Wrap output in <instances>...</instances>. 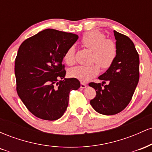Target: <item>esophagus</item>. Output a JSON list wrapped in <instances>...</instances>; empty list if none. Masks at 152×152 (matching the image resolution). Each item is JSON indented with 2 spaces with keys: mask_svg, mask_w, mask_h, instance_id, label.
Returning a JSON list of instances; mask_svg holds the SVG:
<instances>
[{
  "mask_svg": "<svg viewBox=\"0 0 152 152\" xmlns=\"http://www.w3.org/2000/svg\"><path fill=\"white\" fill-rule=\"evenodd\" d=\"M86 87V85L83 83H81V88H85Z\"/></svg>",
  "mask_w": 152,
  "mask_h": 152,
  "instance_id": "esophagus-1",
  "label": "esophagus"
}]
</instances>
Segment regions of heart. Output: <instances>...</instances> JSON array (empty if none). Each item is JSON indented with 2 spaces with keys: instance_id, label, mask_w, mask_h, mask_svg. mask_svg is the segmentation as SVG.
Wrapping results in <instances>:
<instances>
[{
  "instance_id": "obj_1",
  "label": "heart",
  "mask_w": 152,
  "mask_h": 152,
  "mask_svg": "<svg viewBox=\"0 0 152 152\" xmlns=\"http://www.w3.org/2000/svg\"><path fill=\"white\" fill-rule=\"evenodd\" d=\"M82 46L93 51L92 62L89 66H77L69 71L71 77L82 82H87L96 76L100 72V65L103 69L111 66L116 59L117 48L116 43L111 38H106V36L100 31L94 30L83 34L81 39ZM74 46H70L64 55V61L67 65H73L76 61Z\"/></svg>"
}]
</instances>
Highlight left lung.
Returning a JSON list of instances; mask_svg holds the SVG:
<instances>
[{"label":"left lung","mask_w":152,"mask_h":152,"mask_svg":"<svg viewBox=\"0 0 152 152\" xmlns=\"http://www.w3.org/2000/svg\"><path fill=\"white\" fill-rule=\"evenodd\" d=\"M117 54L114 62L99 78L102 83L91 82L89 86L96 92L90 101L96 111L104 115H114L129 104L139 79V57L135 46L128 36L114 31Z\"/></svg>","instance_id":"obj_1"}]
</instances>
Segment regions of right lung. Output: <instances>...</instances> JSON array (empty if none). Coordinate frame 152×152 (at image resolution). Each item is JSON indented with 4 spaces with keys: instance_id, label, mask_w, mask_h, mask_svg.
<instances>
[{
    "instance_id": "add662e5",
    "label": "right lung",
    "mask_w": 152,
    "mask_h": 152,
    "mask_svg": "<svg viewBox=\"0 0 152 152\" xmlns=\"http://www.w3.org/2000/svg\"><path fill=\"white\" fill-rule=\"evenodd\" d=\"M78 35L46 29L21 43L15 61L18 96L28 111L41 119L54 121L64 115L69 93L81 84L74 78H65L64 53Z\"/></svg>"
}]
</instances>
